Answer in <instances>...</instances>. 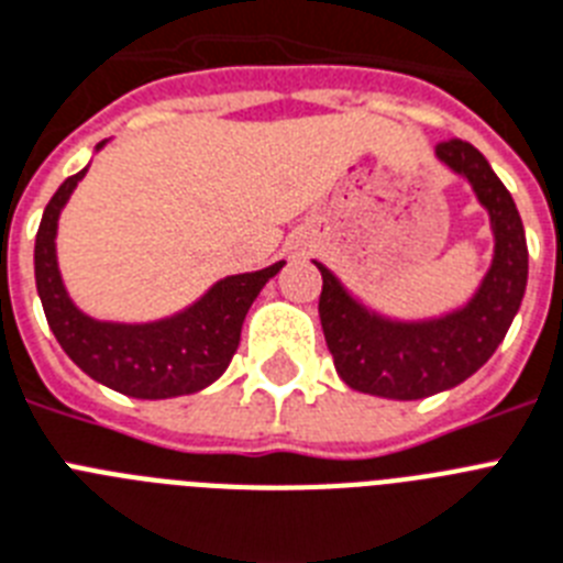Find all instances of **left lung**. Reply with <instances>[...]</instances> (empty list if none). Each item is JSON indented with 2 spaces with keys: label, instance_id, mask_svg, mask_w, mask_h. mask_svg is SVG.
<instances>
[{
  "label": "left lung",
  "instance_id": "left-lung-1",
  "mask_svg": "<svg viewBox=\"0 0 563 563\" xmlns=\"http://www.w3.org/2000/svg\"><path fill=\"white\" fill-rule=\"evenodd\" d=\"M438 161L468 180L495 239L489 271L466 305L431 319H391L313 262L322 273L319 319L336 374L371 397L422 399L468 379L498 351L527 290V235L509 189L472 143H440Z\"/></svg>",
  "mask_w": 563,
  "mask_h": 563
}]
</instances>
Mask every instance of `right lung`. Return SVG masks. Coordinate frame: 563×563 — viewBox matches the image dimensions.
<instances>
[{
    "mask_svg": "<svg viewBox=\"0 0 563 563\" xmlns=\"http://www.w3.org/2000/svg\"><path fill=\"white\" fill-rule=\"evenodd\" d=\"M103 146L106 141L97 143V152ZM86 172L88 166L63 180L36 230V292L51 331L74 365L111 391L137 399H169L201 391L227 371L232 354L239 351L241 324L250 305L285 262L221 278L189 308L155 322L91 319L68 296L57 264L59 212Z\"/></svg>",
    "mask_w": 563,
    "mask_h": 563,
    "instance_id": "1",
    "label": "right lung"
}]
</instances>
